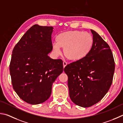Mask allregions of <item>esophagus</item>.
<instances>
[{"instance_id": "esophagus-1", "label": "esophagus", "mask_w": 123, "mask_h": 123, "mask_svg": "<svg viewBox=\"0 0 123 123\" xmlns=\"http://www.w3.org/2000/svg\"><path fill=\"white\" fill-rule=\"evenodd\" d=\"M67 64H68L67 62H65V61H64L63 62V66H64V68H65V66L67 65Z\"/></svg>"}]
</instances>
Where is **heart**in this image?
<instances>
[{"label":"heart","instance_id":"1","mask_svg":"<svg viewBox=\"0 0 123 123\" xmlns=\"http://www.w3.org/2000/svg\"><path fill=\"white\" fill-rule=\"evenodd\" d=\"M57 42L52 43L53 50L56 55L62 53L60 47L64 48L66 58L79 60L85 57L91 51L94 39L91 33L78 30L68 31L58 34Z\"/></svg>","mask_w":123,"mask_h":123}]
</instances>
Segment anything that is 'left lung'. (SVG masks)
Wrapping results in <instances>:
<instances>
[{
  "instance_id": "obj_1",
  "label": "left lung",
  "mask_w": 123,
  "mask_h": 123,
  "mask_svg": "<svg viewBox=\"0 0 123 123\" xmlns=\"http://www.w3.org/2000/svg\"><path fill=\"white\" fill-rule=\"evenodd\" d=\"M94 43L90 53L82 59L65 66L71 99L75 104L90 107L102 99L110 88L115 63L107 43L91 30Z\"/></svg>"
}]
</instances>
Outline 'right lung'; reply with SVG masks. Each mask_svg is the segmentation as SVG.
Segmentation results:
<instances>
[{"label": "right lung", "instance_id": "add662e5", "mask_svg": "<svg viewBox=\"0 0 123 123\" xmlns=\"http://www.w3.org/2000/svg\"><path fill=\"white\" fill-rule=\"evenodd\" d=\"M53 29L52 26L34 25L12 51L10 72L13 88L21 99L30 104L48 99L53 83L63 71L62 60L48 56L53 49Z\"/></svg>", "mask_w": 123, "mask_h": 123}]
</instances>
